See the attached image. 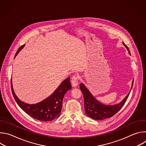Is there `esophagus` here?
<instances>
[{
  "label": "esophagus",
  "mask_w": 146,
  "mask_h": 146,
  "mask_svg": "<svg viewBox=\"0 0 146 146\" xmlns=\"http://www.w3.org/2000/svg\"><path fill=\"white\" fill-rule=\"evenodd\" d=\"M71 83H72V86L73 87H76L77 86V85H78V77L76 75H74L72 77Z\"/></svg>",
  "instance_id": "esophagus-1"
}]
</instances>
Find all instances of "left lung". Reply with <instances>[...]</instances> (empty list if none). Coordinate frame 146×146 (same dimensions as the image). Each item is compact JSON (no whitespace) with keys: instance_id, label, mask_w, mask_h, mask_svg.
Returning a JSON list of instances; mask_svg holds the SVG:
<instances>
[{"instance_id":"left-lung-1","label":"left lung","mask_w":146,"mask_h":146,"mask_svg":"<svg viewBox=\"0 0 146 146\" xmlns=\"http://www.w3.org/2000/svg\"><path fill=\"white\" fill-rule=\"evenodd\" d=\"M123 44L128 50L129 54L131 55L128 47L123 43ZM133 84V80L132 81V87L131 88L130 92L132 88ZM80 88L82 94H83V96H84V105L86 115L90 118L96 120H102L109 118L115 115L124 105L125 103L126 102L130 94L129 92L128 94L125 96V98L118 104L108 106L104 105V104H102L98 101L82 83H81L80 84Z\"/></svg>"}]
</instances>
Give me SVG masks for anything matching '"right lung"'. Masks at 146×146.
<instances>
[{"mask_svg": "<svg viewBox=\"0 0 146 146\" xmlns=\"http://www.w3.org/2000/svg\"><path fill=\"white\" fill-rule=\"evenodd\" d=\"M24 47L25 45H23L19 47L15 55V57ZM11 87L13 95L18 106L32 118L46 122L52 121L59 117L64 97L67 91L72 88L70 77H68L62 81L60 86L50 96L36 104L30 105L20 100L16 96L13 88L11 80Z\"/></svg>", "mask_w": 146, "mask_h": 146, "instance_id": "right-lung-1", "label": "right lung"}]
</instances>
